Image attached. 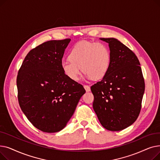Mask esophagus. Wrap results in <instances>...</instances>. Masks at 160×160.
I'll return each mask as SVG.
<instances>
[{
  "label": "esophagus",
  "instance_id": "obj_1",
  "mask_svg": "<svg viewBox=\"0 0 160 160\" xmlns=\"http://www.w3.org/2000/svg\"><path fill=\"white\" fill-rule=\"evenodd\" d=\"M83 88H84V89H86V91L87 92H89L91 91V89H90V87L89 86H87V85H83Z\"/></svg>",
  "mask_w": 160,
  "mask_h": 160
}]
</instances>
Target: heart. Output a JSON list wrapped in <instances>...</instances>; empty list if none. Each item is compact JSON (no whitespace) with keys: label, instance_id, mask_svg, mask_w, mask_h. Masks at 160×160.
<instances>
[{"label":"heart","instance_id":"heart-1","mask_svg":"<svg viewBox=\"0 0 160 160\" xmlns=\"http://www.w3.org/2000/svg\"><path fill=\"white\" fill-rule=\"evenodd\" d=\"M69 58L70 60L62 61L61 67L72 81L78 80L80 67L84 72V78L98 80L104 77L110 67V50L102 43L79 42L71 50Z\"/></svg>","mask_w":160,"mask_h":160}]
</instances>
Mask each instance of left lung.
Wrapping results in <instances>:
<instances>
[{
  "instance_id": "obj_1",
  "label": "left lung",
  "mask_w": 160,
  "mask_h": 160,
  "mask_svg": "<svg viewBox=\"0 0 160 160\" xmlns=\"http://www.w3.org/2000/svg\"><path fill=\"white\" fill-rule=\"evenodd\" d=\"M108 43L110 67L101 81L91 87L93 107L102 127L120 131L130 127L139 115L145 82L136 54L117 39L100 38Z\"/></svg>"
}]
</instances>
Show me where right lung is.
<instances>
[{
  "label": "right lung",
  "instance_id": "right-lung-1",
  "mask_svg": "<svg viewBox=\"0 0 160 160\" xmlns=\"http://www.w3.org/2000/svg\"><path fill=\"white\" fill-rule=\"evenodd\" d=\"M70 39L48 41L31 50L17 78L20 107L38 129L54 133L72 116L83 87L63 73L61 63Z\"/></svg>",
  "mask_w": 160,
  "mask_h": 160
}]
</instances>
